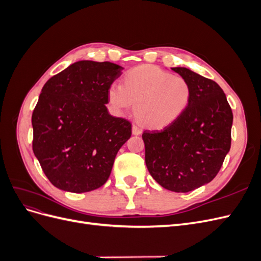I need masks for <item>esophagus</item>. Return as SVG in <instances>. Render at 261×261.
Masks as SVG:
<instances>
[{"instance_id": "1", "label": "esophagus", "mask_w": 261, "mask_h": 261, "mask_svg": "<svg viewBox=\"0 0 261 261\" xmlns=\"http://www.w3.org/2000/svg\"><path fill=\"white\" fill-rule=\"evenodd\" d=\"M132 130H133L134 135H140V134H141V128L139 127V126H137V125H133Z\"/></svg>"}]
</instances>
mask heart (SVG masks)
<instances>
[{"label": "heart", "instance_id": "heart-1", "mask_svg": "<svg viewBox=\"0 0 261 261\" xmlns=\"http://www.w3.org/2000/svg\"><path fill=\"white\" fill-rule=\"evenodd\" d=\"M192 96V86L186 78L151 65L130 69L123 85L113 83L108 90L114 110L123 113L136 102L137 118L152 128L175 122L186 111Z\"/></svg>", "mask_w": 261, "mask_h": 261}]
</instances>
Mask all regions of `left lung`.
Returning a JSON list of instances; mask_svg holds the SVG:
<instances>
[{
    "mask_svg": "<svg viewBox=\"0 0 261 261\" xmlns=\"http://www.w3.org/2000/svg\"><path fill=\"white\" fill-rule=\"evenodd\" d=\"M192 86L186 111L161 130H145V160L165 189L187 193L216 177L231 148L232 110L221 87L186 67H172Z\"/></svg>",
    "mask_w": 261,
    "mask_h": 261,
    "instance_id": "8db88e82",
    "label": "left lung"
}]
</instances>
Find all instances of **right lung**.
<instances>
[{
    "mask_svg": "<svg viewBox=\"0 0 261 261\" xmlns=\"http://www.w3.org/2000/svg\"><path fill=\"white\" fill-rule=\"evenodd\" d=\"M124 68L111 62L78 61L46 82L34 110L33 150L59 189L91 192L111 174L132 124L109 113L108 90Z\"/></svg>",
    "mask_w": 261,
    "mask_h": 261,
    "instance_id": "obj_1",
    "label": "right lung"
}]
</instances>
